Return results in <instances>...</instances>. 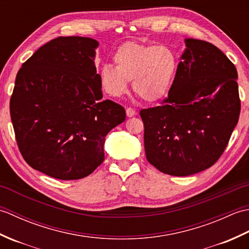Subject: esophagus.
Listing matches in <instances>:
<instances>
[{
    "label": "esophagus",
    "mask_w": 249,
    "mask_h": 249,
    "mask_svg": "<svg viewBox=\"0 0 249 249\" xmlns=\"http://www.w3.org/2000/svg\"><path fill=\"white\" fill-rule=\"evenodd\" d=\"M126 115H127L128 118H131V116L136 115V111L133 108H127L126 109Z\"/></svg>",
    "instance_id": "obj_1"
}]
</instances>
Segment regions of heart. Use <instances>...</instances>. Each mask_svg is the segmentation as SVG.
Instances as JSON below:
<instances>
[{
    "label": "heart",
    "mask_w": 249,
    "mask_h": 249,
    "mask_svg": "<svg viewBox=\"0 0 249 249\" xmlns=\"http://www.w3.org/2000/svg\"><path fill=\"white\" fill-rule=\"evenodd\" d=\"M113 62L115 66L105 64L100 68L99 79L105 91L120 97L127 91V81L131 80L133 91L147 103L166 96L178 66V56L170 47L136 41L120 46Z\"/></svg>",
    "instance_id": "heart-1"
}]
</instances>
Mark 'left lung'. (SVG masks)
Here are the masks:
<instances>
[{"mask_svg":"<svg viewBox=\"0 0 249 249\" xmlns=\"http://www.w3.org/2000/svg\"><path fill=\"white\" fill-rule=\"evenodd\" d=\"M185 44L168 96L157 107L140 111L147 161L174 177L212 167L241 111L233 63L208 41L187 38Z\"/></svg>","mask_w":249,"mask_h":249,"instance_id":"left-lung-1","label":"left lung"}]
</instances>
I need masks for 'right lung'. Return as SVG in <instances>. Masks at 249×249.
Returning <instances> with one entry per match:
<instances>
[{
  "instance_id": "right-lung-1",
  "label": "right lung",
  "mask_w": 249,
  "mask_h": 249,
  "mask_svg": "<svg viewBox=\"0 0 249 249\" xmlns=\"http://www.w3.org/2000/svg\"><path fill=\"white\" fill-rule=\"evenodd\" d=\"M98 41L57 37L26 60L16 77L9 110L16 140L29 165L51 178L88 177L105 160V137L125 109L103 100L95 67Z\"/></svg>"
}]
</instances>
